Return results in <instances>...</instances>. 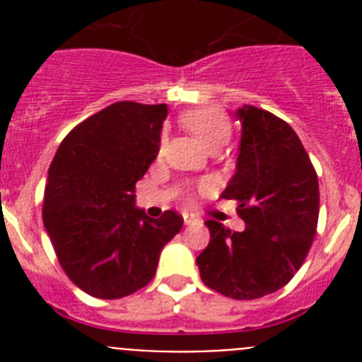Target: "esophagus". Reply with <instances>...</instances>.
<instances>
[{
	"mask_svg": "<svg viewBox=\"0 0 362 362\" xmlns=\"http://www.w3.org/2000/svg\"><path fill=\"white\" fill-rule=\"evenodd\" d=\"M183 219H185V225H194L197 221V217L194 214H183Z\"/></svg>",
	"mask_w": 362,
	"mask_h": 362,
	"instance_id": "obj_1",
	"label": "esophagus"
}]
</instances>
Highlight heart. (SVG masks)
I'll return each instance as SVG.
<instances>
[{"instance_id":"obj_1","label":"heart","mask_w":362,"mask_h":362,"mask_svg":"<svg viewBox=\"0 0 362 362\" xmlns=\"http://www.w3.org/2000/svg\"><path fill=\"white\" fill-rule=\"evenodd\" d=\"M185 129L196 136L197 141L209 150H219L226 145L232 134V124L228 117L217 108H196V110L187 112L181 117ZM166 136L161 134L159 137V153L165 150Z\"/></svg>"}]
</instances>
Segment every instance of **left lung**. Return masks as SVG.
Returning a JSON list of instances; mask_svg holds the SVG:
<instances>
[{"instance_id":"1","label":"left lung","mask_w":362,"mask_h":362,"mask_svg":"<svg viewBox=\"0 0 362 362\" xmlns=\"http://www.w3.org/2000/svg\"><path fill=\"white\" fill-rule=\"evenodd\" d=\"M238 172L225 199L246 223L232 232L206 221L209 246L197 267L209 288L232 299H259L288 283L310 252L319 219V181L310 156L286 121L245 105Z\"/></svg>"}]
</instances>
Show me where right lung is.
<instances>
[{
    "label": "right lung",
    "mask_w": 362,
    "mask_h": 362,
    "mask_svg": "<svg viewBox=\"0 0 362 362\" xmlns=\"http://www.w3.org/2000/svg\"><path fill=\"white\" fill-rule=\"evenodd\" d=\"M165 116V103L117 101L74 127L50 163L43 225L63 272L88 296L119 299L146 286L183 226L175 210L150 219L134 206Z\"/></svg>",
    "instance_id": "1"
}]
</instances>
